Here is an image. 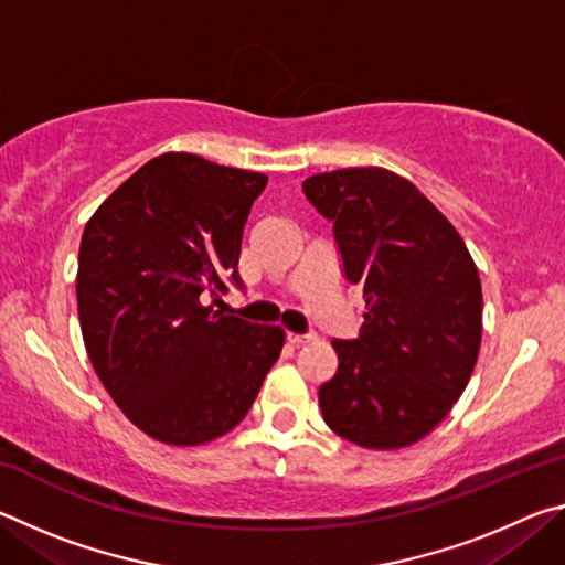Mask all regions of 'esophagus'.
Listing matches in <instances>:
<instances>
[{
    "label": "esophagus",
    "instance_id": "34e87169",
    "mask_svg": "<svg viewBox=\"0 0 565 565\" xmlns=\"http://www.w3.org/2000/svg\"><path fill=\"white\" fill-rule=\"evenodd\" d=\"M286 339H289L291 343H309V341H317V333L309 331V333H286Z\"/></svg>",
    "mask_w": 565,
    "mask_h": 565
}]
</instances>
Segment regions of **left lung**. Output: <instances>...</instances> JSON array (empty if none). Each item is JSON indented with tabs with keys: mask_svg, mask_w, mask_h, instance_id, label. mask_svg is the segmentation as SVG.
Returning a JSON list of instances; mask_svg holds the SVG:
<instances>
[{
	"mask_svg": "<svg viewBox=\"0 0 565 565\" xmlns=\"http://www.w3.org/2000/svg\"><path fill=\"white\" fill-rule=\"evenodd\" d=\"M303 196L333 224L341 271L366 313L333 339L339 366L319 388L323 420L363 448H404L441 424L481 347L478 269L451 222L394 171L339 169Z\"/></svg>",
	"mask_w": 565,
	"mask_h": 565,
	"instance_id": "1",
	"label": "left lung"
}]
</instances>
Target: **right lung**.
I'll list each match as a JSON object with an SVG mask.
<instances>
[{
	"mask_svg": "<svg viewBox=\"0 0 565 565\" xmlns=\"http://www.w3.org/2000/svg\"><path fill=\"white\" fill-rule=\"evenodd\" d=\"M264 186L256 171L161 154L84 226L76 301L92 366L157 441L196 446L232 431L279 359V327L199 301L242 289L238 252Z\"/></svg>",
	"mask_w": 565,
	"mask_h": 565,
	"instance_id": "obj_1",
	"label": "right lung"
}]
</instances>
